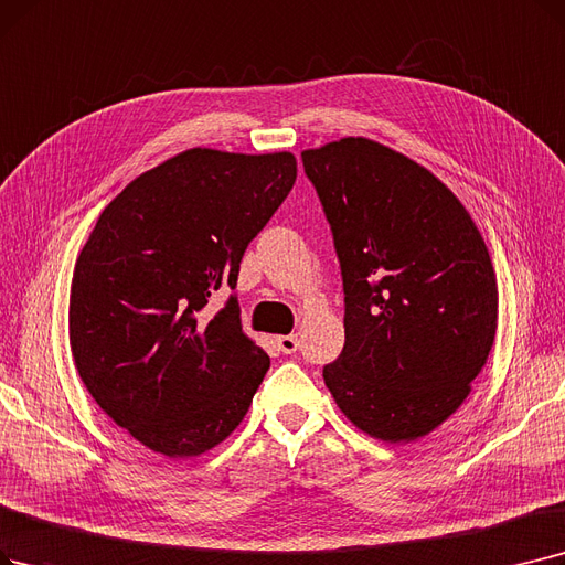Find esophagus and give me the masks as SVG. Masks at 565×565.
Masks as SVG:
<instances>
[{
  "label": "esophagus",
  "instance_id": "esophagus-1",
  "mask_svg": "<svg viewBox=\"0 0 565 565\" xmlns=\"http://www.w3.org/2000/svg\"><path fill=\"white\" fill-rule=\"evenodd\" d=\"M277 347H279V351L281 353H296L298 351V347H300V341H298V334H284V337H277Z\"/></svg>",
  "mask_w": 565,
  "mask_h": 565
}]
</instances>
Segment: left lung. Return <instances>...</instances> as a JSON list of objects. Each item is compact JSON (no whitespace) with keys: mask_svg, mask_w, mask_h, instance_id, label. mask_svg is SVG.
Wrapping results in <instances>:
<instances>
[{"mask_svg":"<svg viewBox=\"0 0 565 565\" xmlns=\"http://www.w3.org/2000/svg\"><path fill=\"white\" fill-rule=\"evenodd\" d=\"M302 163L347 296V341L326 385L360 431L411 444L463 404L492 351V258L457 195L402 152L349 136L305 150Z\"/></svg>","mask_w":565,"mask_h":565,"instance_id":"1","label":"left lung"}]
</instances>
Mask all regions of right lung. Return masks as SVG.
Returning <instances> with one entry per match:
<instances>
[{"label": "right lung", "instance_id": "add662e5", "mask_svg": "<svg viewBox=\"0 0 565 565\" xmlns=\"http://www.w3.org/2000/svg\"><path fill=\"white\" fill-rule=\"evenodd\" d=\"M290 152L193 147L108 203L76 260L68 341L94 402L138 444L199 457L247 415L269 370L231 298L249 242L296 184Z\"/></svg>", "mask_w": 565, "mask_h": 565}]
</instances>
